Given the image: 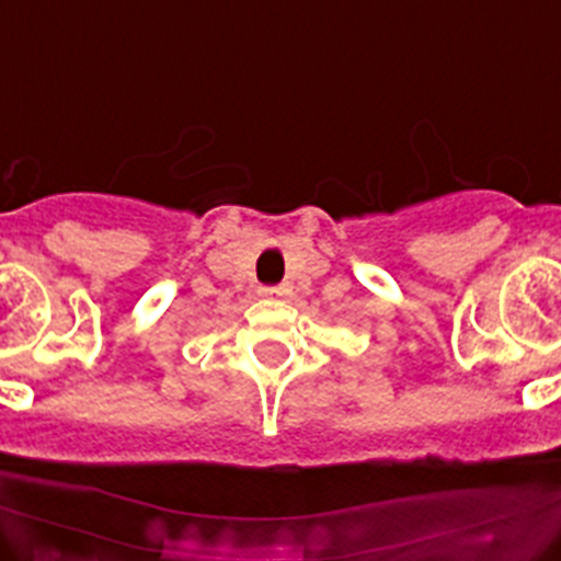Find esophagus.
I'll return each mask as SVG.
<instances>
[{
  "label": "esophagus",
  "mask_w": 561,
  "mask_h": 561,
  "mask_svg": "<svg viewBox=\"0 0 561 561\" xmlns=\"http://www.w3.org/2000/svg\"><path fill=\"white\" fill-rule=\"evenodd\" d=\"M261 297H286L289 295V286L277 284V286H261L259 289Z\"/></svg>",
  "instance_id": "esophagus-1"
}]
</instances>
